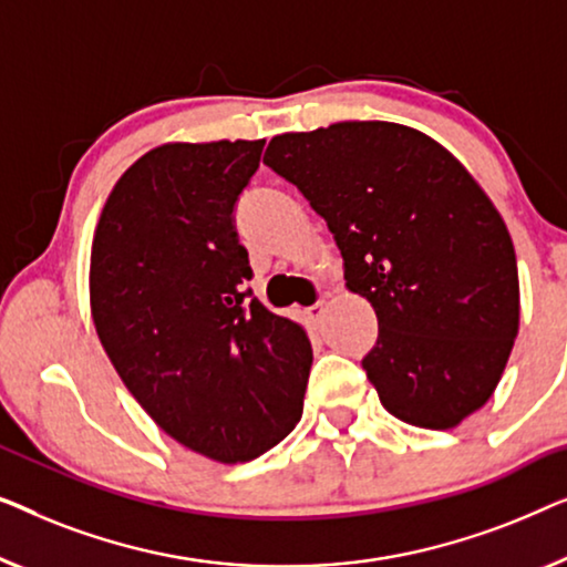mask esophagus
<instances>
[{"label":"esophagus","mask_w":567,"mask_h":567,"mask_svg":"<svg viewBox=\"0 0 567 567\" xmlns=\"http://www.w3.org/2000/svg\"><path fill=\"white\" fill-rule=\"evenodd\" d=\"M306 316H308L310 321H313V323L321 321V316H323V300H321V302H316V306L306 308Z\"/></svg>","instance_id":"esophagus-1"}]
</instances>
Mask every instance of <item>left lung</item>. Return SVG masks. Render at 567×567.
Instances as JSON below:
<instances>
[{
	"mask_svg": "<svg viewBox=\"0 0 567 567\" xmlns=\"http://www.w3.org/2000/svg\"><path fill=\"white\" fill-rule=\"evenodd\" d=\"M265 164L300 189L370 300L367 378L395 419L454 429L483 409L519 333L514 241L491 197L416 127L349 121L269 141Z\"/></svg>",
	"mask_w": 567,
	"mask_h": 567,
	"instance_id": "obj_1",
	"label": "left lung"
}]
</instances>
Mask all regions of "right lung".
I'll list each match as a JSON object with an SVG mask.
<instances>
[{"label": "right lung", "mask_w": 567, "mask_h": 567, "mask_svg": "<svg viewBox=\"0 0 567 567\" xmlns=\"http://www.w3.org/2000/svg\"><path fill=\"white\" fill-rule=\"evenodd\" d=\"M261 148H151L110 193L90 257L92 321L125 388L172 440L226 465L292 432L313 362L300 323L246 302L234 207Z\"/></svg>", "instance_id": "obj_1"}]
</instances>
